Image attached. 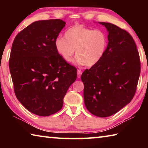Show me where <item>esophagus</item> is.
<instances>
[{"label": "esophagus", "mask_w": 148, "mask_h": 148, "mask_svg": "<svg viewBox=\"0 0 148 148\" xmlns=\"http://www.w3.org/2000/svg\"><path fill=\"white\" fill-rule=\"evenodd\" d=\"M82 72L81 71V70H77V77H81V76H82Z\"/></svg>", "instance_id": "obj_1"}]
</instances>
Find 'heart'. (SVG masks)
Listing matches in <instances>:
<instances>
[{"label":"heart","instance_id":"b5f03b06","mask_svg":"<svg viewBox=\"0 0 148 148\" xmlns=\"http://www.w3.org/2000/svg\"><path fill=\"white\" fill-rule=\"evenodd\" d=\"M107 43L108 37L104 31L77 24L67 29L64 37H58L55 46L59 54L66 61H72L76 50L77 62L92 66L104 56Z\"/></svg>","mask_w":148,"mask_h":148}]
</instances>
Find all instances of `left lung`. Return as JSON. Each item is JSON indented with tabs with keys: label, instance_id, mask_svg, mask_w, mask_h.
Segmentation results:
<instances>
[{
	"label": "left lung",
	"instance_id": "obj_1",
	"mask_svg": "<svg viewBox=\"0 0 148 148\" xmlns=\"http://www.w3.org/2000/svg\"><path fill=\"white\" fill-rule=\"evenodd\" d=\"M108 31V44L101 61L82 74L85 105L95 116L106 117L133 99L140 74V60L134 39L115 25L100 22Z\"/></svg>",
	"mask_w": 148,
	"mask_h": 148
}]
</instances>
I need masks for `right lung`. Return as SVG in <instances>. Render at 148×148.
I'll return each instance as SVG.
<instances>
[{
    "label": "right lung",
    "mask_w": 148,
    "mask_h": 148,
    "mask_svg": "<svg viewBox=\"0 0 148 148\" xmlns=\"http://www.w3.org/2000/svg\"><path fill=\"white\" fill-rule=\"evenodd\" d=\"M64 26L59 19L35 21L19 32L12 44L9 67L15 94L27 110L38 116L59 111L76 79V67L55 46Z\"/></svg>",
    "instance_id": "right-lung-1"
}]
</instances>
